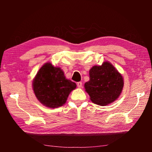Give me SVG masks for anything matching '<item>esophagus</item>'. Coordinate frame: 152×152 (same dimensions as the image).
<instances>
[{
	"label": "esophagus",
	"mask_w": 152,
	"mask_h": 152,
	"mask_svg": "<svg viewBox=\"0 0 152 152\" xmlns=\"http://www.w3.org/2000/svg\"><path fill=\"white\" fill-rule=\"evenodd\" d=\"M77 86H78V88H82V83L81 82H77Z\"/></svg>",
	"instance_id": "1"
}]
</instances>
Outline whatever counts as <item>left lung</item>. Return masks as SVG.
I'll return each instance as SVG.
<instances>
[{
  "instance_id": "left-lung-1",
  "label": "left lung",
  "mask_w": 152,
  "mask_h": 152,
  "mask_svg": "<svg viewBox=\"0 0 152 152\" xmlns=\"http://www.w3.org/2000/svg\"><path fill=\"white\" fill-rule=\"evenodd\" d=\"M90 80L84 88L94 103L104 106L118 99L124 86L123 76L111 64L104 61L89 71Z\"/></svg>"
}]
</instances>
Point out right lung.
<instances>
[{"label":"right lung","instance_id":"obj_1","mask_svg":"<svg viewBox=\"0 0 152 152\" xmlns=\"http://www.w3.org/2000/svg\"><path fill=\"white\" fill-rule=\"evenodd\" d=\"M76 88L75 82L66 79L62 70L51 63L45 64L33 81V90L38 101L51 109L65 104L70 92Z\"/></svg>","mask_w":152,"mask_h":152}]
</instances>
